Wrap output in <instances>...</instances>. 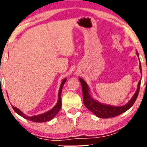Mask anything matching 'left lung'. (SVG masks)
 <instances>
[{"label":"left lung","instance_id":"obj_1","mask_svg":"<svg viewBox=\"0 0 147 147\" xmlns=\"http://www.w3.org/2000/svg\"><path fill=\"white\" fill-rule=\"evenodd\" d=\"M136 55L139 57V54L138 51H136ZM140 70L142 74V68H141V63L140 61ZM79 82L82 84V93H83V98H84V104L86 107L91 112L93 113L97 117L99 118H110L113 117L115 116L119 115L126 112V111L129 110L130 108L134 104L137 99L138 94H139L141 80L138 82V88L136 92L133 95L132 98L130 99V101L125 105L122 106H114L109 105V104H102V103L98 102L94 98H92V96L90 95V90L89 88L88 85L86 82L83 79L79 78Z\"/></svg>","mask_w":147,"mask_h":147}]
</instances>
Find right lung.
<instances>
[{
  "instance_id": "add662e5",
  "label": "right lung",
  "mask_w": 147,
  "mask_h": 147,
  "mask_svg": "<svg viewBox=\"0 0 147 147\" xmlns=\"http://www.w3.org/2000/svg\"><path fill=\"white\" fill-rule=\"evenodd\" d=\"M67 79L65 78L63 79L61 84L58 93V101L56 105L54 106L52 109H50V111H47V112L44 113L37 115H33V116H28L26 115L25 113H23L21 110L17 109V108L14 107V106H12L13 109L16 113L19 115L20 116L23 117V118L28 119V120L32 121V122H49V121L51 120L52 119H53L55 117V116L58 113L59 111L61 109V91H62V88H63L64 84L66 82Z\"/></svg>"
}]
</instances>
